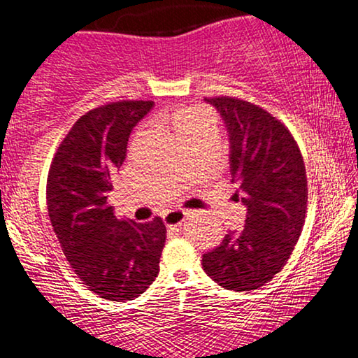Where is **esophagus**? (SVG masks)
<instances>
[{"mask_svg":"<svg viewBox=\"0 0 358 358\" xmlns=\"http://www.w3.org/2000/svg\"><path fill=\"white\" fill-rule=\"evenodd\" d=\"M186 215L188 213H185V210H169L167 214H164V224L167 225V227H172V225H180L183 220L186 219Z\"/></svg>","mask_w":358,"mask_h":358,"instance_id":"1","label":"esophagus"}]
</instances>
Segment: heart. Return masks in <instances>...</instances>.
<instances>
[{"label": "heart", "mask_w": 358, "mask_h": 358, "mask_svg": "<svg viewBox=\"0 0 358 358\" xmlns=\"http://www.w3.org/2000/svg\"><path fill=\"white\" fill-rule=\"evenodd\" d=\"M208 113L204 112L203 108H196V107H189V108H180L173 113L172 117V127L175 129L177 136H181L186 131L191 129L194 124L208 122Z\"/></svg>", "instance_id": "heart-1"}]
</instances>
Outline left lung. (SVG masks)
Returning <instances> with one entry per match:
<instances>
[{
	"label": "left lung",
	"instance_id": "1",
	"mask_svg": "<svg viewBox=\"0 0 358 358\" xmlns=\"http://www.w3.org/2000/svg\"><path fill=\"white\" fill-rule=\"evenodd\" d=\"M204 100L229 129L231 183L246 220L203 256V268L225 289L255 290L280 273L299 241L308 203L305 162L289 128L264 108L225 95Z\"/></svg>",
	"mask_w": 358,
	"mask_h": 358
}]
</instances>
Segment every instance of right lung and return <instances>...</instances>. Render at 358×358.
Returning <instances> with one entry per match:
<instances>
[{
  "instance_id": "right-lung-1",
  "label": "right lung",
  "mask_w": 358,
  "mask_h": 358,
  "mask_svg": "<svg viewBox=\"0 0 358 358\" xmlns=\"http://www.w3.org/2000/svg\"><path fill=\"white\" fill-rule=\"evenodd\" d=\"M152 100H118L83 115L64 136L47 178L55 235L83 284L105 300L136 299L159 274L167 229L117 219L107 194L127 159L131 131Z\"/></svg>"
}]
</instances>
